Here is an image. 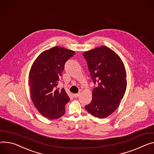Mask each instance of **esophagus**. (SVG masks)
I'll list each match as a JSON object with an SVG mask.
<instances>
[{
    "label": "esophagus",
    "mask_w": 154,
    "mask_h": 154,
    "mask_svg": "<svg viewBox=\"0 0 154 154\" xmlns=\"http://www.w3.org/2000/svg\"><path fill=\"white\" fill-rule=\"evenodd\" d=\"M80 93H79L74 94H73V96H74V97H79V96H80Z\"/></svg>",
    "instance_id": "1"
}]
</instances>
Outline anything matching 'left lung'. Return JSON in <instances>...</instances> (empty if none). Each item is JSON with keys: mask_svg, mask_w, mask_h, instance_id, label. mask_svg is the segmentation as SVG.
Segmentation results:
<instances>
[{"mask_svg": "<svg viewBox=\"0 0 154 154\" xmlns=\"http://www.w3.org/2000/svg\"><path fill=\"white\" fill-rule=\"evenodd\" d=\"M83 55L92 79L97 83L92 91V100L85 109L94 117L106 118L117 109L127 89L124 64L114 51L104 45Z\"/></svg>", "mask_w": 154, "mask_h": 154, "instance_id": "1", "label": "left lung"}]
</instances>
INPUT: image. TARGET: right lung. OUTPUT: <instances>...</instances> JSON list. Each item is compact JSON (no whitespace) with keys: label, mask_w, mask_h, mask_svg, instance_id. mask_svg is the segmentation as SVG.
<instances>
[{"label":"right lung","mask_w":154,"mask_h":154,"mask_svg":"<svg viewBox=\"0 0 154 154\" xmlns=\"http://www.w3.org/2000/svg\"><path fill=\"white\" fill-rule=\"evenodd\" d=\"M74 51L54 47L42 52L34 61L29 74L31 100L39 113L48 119H57L65 113L70 98L64 88H57L65 63Z\"/></svg>","instance_id":"obj_1"}]
</instances>
